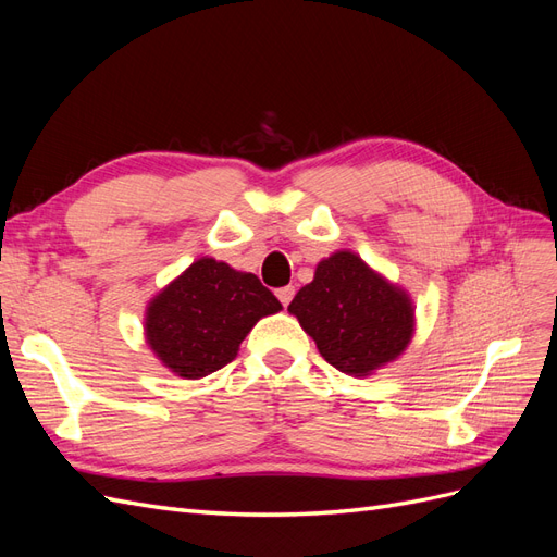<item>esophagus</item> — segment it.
I'll list each match as a JSON object with an SVG mask.
<instances>
[{"instance_id":"34e87169","label":"esophagus","mask_w":557,"mask_h":557,"mask_svg":"<svg viewBox=\"0 0 557 557\" xmlns=\"http://www.w3.org/2000/svg\"><path fill=\"white\" fill-rule=\"evenodd\" d=\"M276 297H278V301H281L283 307H288L290 301H293V297H295V288H293V285H285V288L276 290Z\"/></svg>"}]
</instances>
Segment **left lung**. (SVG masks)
Segmentation results:
<instances>
[{
	"label": "left lung",
	"mask_w": 557,
	"mask_h": 557,
	"mask_svg": "<svg viewBox=\"0 0 557 557\" xmlns=\"http://www.w3.org/2000/svg\"><path fill=\"white\" fill-rule=\"evenodd\" d=\"M288 311L315 342L320 356L356 379L395 362L416 330L409 293L352 250H336L320 260L313 281L295 295Z\"/></svg>",
	"instance_id": "1"
}]
</instances>
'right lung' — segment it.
Wrapping results in <instances>:
<instances>
[{
  "label": "right lung",
  "instance_id": "right-lung-1",
  "mask_svg": "<svg viewBox=\"0 0 557 557\" xmlns=\"http://www.w3.org/2000/svg\"><path fill=\"white\" fill-rule=\"evenodd\" d=\"M281 309L256 274L199 258L148 301L144 334L172 374L205 379L237 358L260 318Z\"/></svg>",
  "mask_w": 557,
  "mask_h": 557
}]
</instances>
